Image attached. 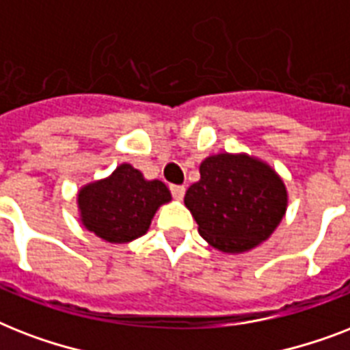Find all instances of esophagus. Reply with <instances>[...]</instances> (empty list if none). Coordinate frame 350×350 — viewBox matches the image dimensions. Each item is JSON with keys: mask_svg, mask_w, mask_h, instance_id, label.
Listing matches in <instances>:
<instances>
[{"mask_svg": "<svg viewBox=\"0 0 350 350\" xmlns=\"http://www.w3.org/2000/svg\"><path fill=\"white\" fill-rule=\"evenodd\" d=\"M170 194L174 200H183L185 196V187L183 185H170Z\"/></svg>", "mask_w": 350, "mask_h": 350, "instance_id": "esophagus-1", "label": "esophagus"}]
</instances>
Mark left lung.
Listing matches in <instances>:
<instances>
[{
  "mask_svg": "<svg viewBox=\"0 0 350 350\" xmlns=\"http://www.w3.org/2000/svg\"><path fill=\"white\" fill-rule=\"evenodd\" d=\"M185 205L208 243L225 252H243L265 241L287 207L283 181L271 167L249 156L216 154L200 167Z\"/></svg>",
  "mask_w": 350,
  "mask_h": 350,
  "instance_id": "1",
  "label": "left lung"
}]
</instances>
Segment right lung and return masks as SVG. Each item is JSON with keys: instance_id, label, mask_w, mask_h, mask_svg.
<instances>
[{"instance_id": "1", "label": "right lung", "mask_w": 350, "mask_h": 350, "mask_svg": "<svg viewBox=\"0 0 350 350\" xmlns=\"http://www.w3.org/2000/svg\"><path fill=\"white\" fill-rule=\"evenodd\" d=\"M170 202L165 183L143 180L132 165H120L111 178L83 187L78 196L81 221L90 232L126 243L147 232L159 205Z\"/></svg>"}]
</instances>
